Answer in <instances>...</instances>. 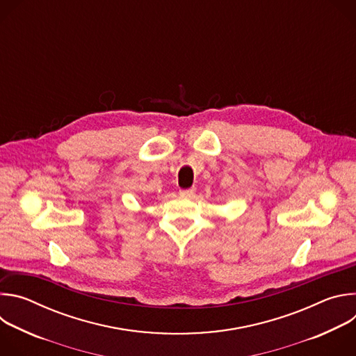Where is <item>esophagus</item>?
<instances>
[{"mask_svg":"<svg viewBox=\"0 0 356 356\" xmlns=\"http://www.w3.org/2000/svg\"><path fill=\"white\" fill-rule=\"evenodd\" d=\"M194 193H195V188H194V187L186 188V190H180V191H179V194H180L181 197H193Z\"/></svg>","mask_w":356,"mask_h":356,"instance_id":"obj_1","label":"esophagus"}]
</instances>
